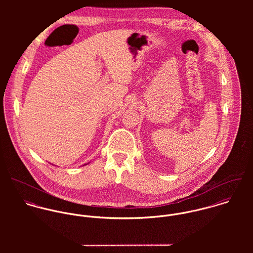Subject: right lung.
<instances>
[{
  "label": "right lung",
  "instance_id": "right-lung-1",
  "mask_svg": "<svg viewBox=\"0 0 253 253\" xmlns=\"http://www.w3.org/2000/svg\"><path fill=\"white\" fill-rule=\"evenodd\" d=\"M84 166H85V165H84Z\"/></svg>",
  "mask_w": 253,
  "mask_h": 253
}]
</instances>
